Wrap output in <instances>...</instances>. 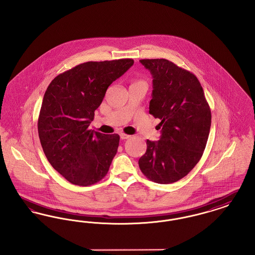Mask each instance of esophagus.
<instances>
[{
  "instance_id": "34e87169",
  "label": "esophagus",
  "mask_w": 255,
  "mask_h": 255,
  "mask_svg": "<svg viewBox=\"0 0 255 255\" xmlns=\"http://www.w3.org/2000/svg\"><path fill=\"white\" fill-rule=\"evenodd\" d=\"M121 138L122 139H127V138H129V137H131V135H129V134H127V133H121Z\"/></svg>"
}]
</instances>
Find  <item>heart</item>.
Masks as SVG:
<instances>
[{"label": "heart", "instance_id": "obj_1", "mask_svg": "<svg viewBox=\"0 0 255 255\" xmlns=\"http://www.w3.org/2000/svg\"><path fill=\"white\" fill-rule=\"evenodd\" d=\"M136 83H144V82H142V81H139V82H136Z\"/></svg>", "mask_w": 255, "mask_h": 255}]
</instances>
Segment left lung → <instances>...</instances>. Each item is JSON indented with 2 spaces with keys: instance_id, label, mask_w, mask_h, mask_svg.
Segmentation results:
<instances>
[{
  "instance_id": "8db88e82",
  "label": "left lung",
  "mask_w": 255,
  "mask_h": 255,
  "mask_svg": "<svg viewBox=\"0 0 255 255\" xmlns=\"http://www.w3.org/2000/svg\"><path fill=\"white\" fill-rule=\"evenodd\" d=\"M153 77L149 113L159 119L158 141H146L141 172L166 184L185 177L202 158L211 125V112L194 74L166 59H141Z\"/></svg>"
}]
</instances>
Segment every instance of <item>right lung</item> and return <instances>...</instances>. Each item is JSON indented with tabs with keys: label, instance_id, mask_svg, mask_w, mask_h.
Wrapping results in <instances>:
<instances>
[{
	"label": "right lung",
	"instance_id": "add662e5",
	"mask_svg": "<svg viewBox=\"0 0 255 255\" xmlns=\"http://www.w3.org/2000/svg\"><path fill=\"white\" fill-rule=\"evenodd\" d=\"M133 64V59L86 62L57 75L45 93L38 119L40 142L52 167L73 184H94L109 171L120 135L89 126L108 87Z\"/></svg>",
	"mask_w": 255,
	"mask_h": 255
}]
</instances>
